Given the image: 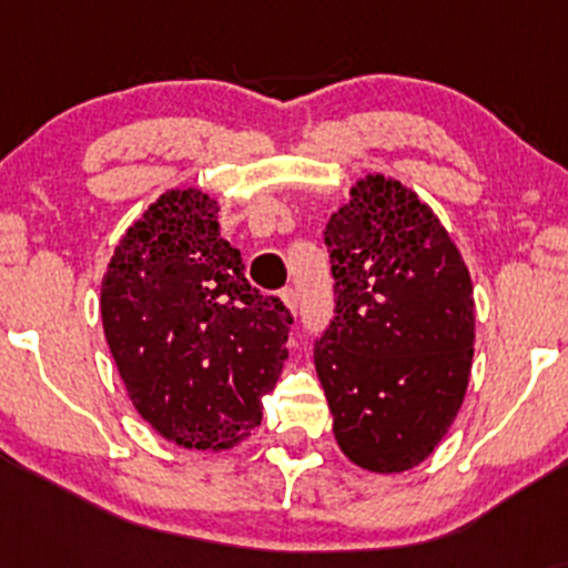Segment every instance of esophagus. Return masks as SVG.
<instances>
[{
    "instance_id": "obj_1",
    "label": "esophagus",
    "mask_w": 568,
    "mask_h": 568,
    "mask_svg": "<svg viewBox=\"0 0 568 568\" xmlns=\"http://www.w3.org/2000/svg\"><path fill=\"white\" fill-rule=\"evenodd\" d=\"M280 302H283V304H285V310H288L291 315L296 317V293H293V288L280 291Z\"/></svg>"
}]
</instances>
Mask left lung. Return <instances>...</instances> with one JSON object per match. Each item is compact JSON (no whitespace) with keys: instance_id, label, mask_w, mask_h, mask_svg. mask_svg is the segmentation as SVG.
I'll return each instance as SVG.
<instances>
[{"instance_id":"obj_1","label":"left lung","mask_w":568,"mask_h":568,"mask_svg":"<svg viewBox=\"0 0 568 568\" xmlns=\"http://www.w3.org/2000/svg\"><path fill=\"white\" fill-rule=\"evenodd\" d=\"M336 317L315 368L338 448L371 473H403L446 438L473 368V280L433 207L368 173L331 213Z\"/></svg>"}]
</instances>
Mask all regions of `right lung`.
Instances as JSON below:
<instances>
[{
    "mask_svg": "<svg viewBox=\"0 0 568 568\" xmlns=\"http://www.w3.org/2000/svg\"><path fill=\"white\" fill-rule=\"evenodd\" d=\"M243 270L219 232V202L189 186L128 226L103 275V334L128 397L184 448L247 438L288 357L291 312Z\"/></svg>",
    "mask_w": 568,
    "mask_h": 568,
    "instance_id": "obj_1",
    "label": "right lung"
}]
</instances>
